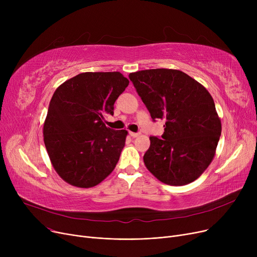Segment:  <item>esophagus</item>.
Listing matches in <instances>:
<instances>
[{"label": "esophagus", "instance_id": "1", "mask_svg": "<svg viewBox=\"0 0 257 257\" xmlns=\"http://www.w3.org/2000/svg\"><path fill=\"white\" fill-rule=\"evenodd\" d=\"M140 132H130V136L132 137V138H138V137H140Z\"/></svg>", "mask_w": 257, "mask_h": 257}]
</instances>
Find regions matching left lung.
Segmentation results:
<instances>
[{
	"label": "left lung",
	"mask_w": 257,
	"mask_h": 257,
	"mask_svg": "<svg viewBox=\"0 0 257 257\" xmlns=\"http://www.w3.org/2000/svg\"><path fill=\"white\" fill-rule=\"evenodd\" d=\"M129 79L152 119H166L161 138L150 137L147 169L169 185L195 181L210 165L222 132L210 93L178 70H145Z\"/></svg>",
	"instance_id": "1"
}]
</instances>
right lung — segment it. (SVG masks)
Listing matches in <instances>:
<instances>
[{
  "mask_svg": "<svg viewBox=\"0 0 257 257\" xmlns=\"http://www.w3.org/2000/svg\"><path fill=\"white\" fill-rule=\"evenodd\" d=\"M129 84L118 72L82 73L54 92L44 124V141L59 176L77 187H92L115 168L126 130L103 123Z\"/></svg>",
  "mask_w": 257,
  "mask_h": 257,
  "instance_id": "add662e5",
  "label": "right lung"
}]
</instances>
